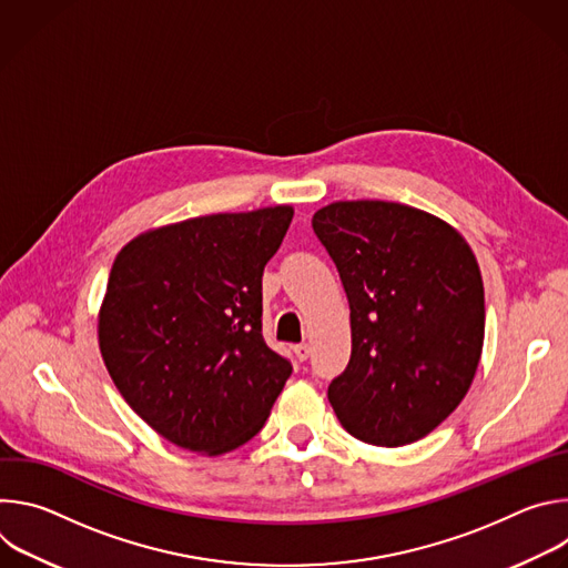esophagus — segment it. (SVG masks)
Masks as SVG:
<instances>
[{
  "label": "esophagus",
  "instance_id": "obj_1",
  "mask_svg": "<svg viewBox=\"0 0 568 568\" xmlns=\"http://www.w3.org/2000/svg\"><path fill=\"white\" fill-rule=\"evenodd\" d=\"M292 351H294V355H296L298 362H305V359L310 357V346H307V344H296Z\"/></svg>",
  "mask_w": 568,
  "mask_h": 568
}]
</instances>
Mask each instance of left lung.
<instances>
[{
    "instance_id": "left-lung-1",
    "label": "left lung",
    "mask_w": 568,
    "mask_h": 568,
    "mask_svg": "<svg viewBox=\"0 0 568 568\" xmlns=\"http://www.w3.org/2000/svg\"><path fill=\"white\" fill-rule=\"evenodd\" d=\"M312 229L337 265L353 351L328 399L348 434L402 447L471 386L485 335L478 263L445 220L397 202H333Z\"/></svg>"
}]
</instances>
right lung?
<instances>
[{
  "instance_id": "obj_1",
  "label": "right lung",
  "mask_w": 568,
  "mask_h": 568,
  "mask_svg": "<svg viewBox=\"0 0 568 568\" xmlns=\"http://www.w3.org/2000/svg\"><path fill=\"white\" fill-rule=\"evenodd\" d=\"M292 206L150 229L119 252L99 346L119 393L159 436L226 454L265 425L292 364L263 339V270Z\"/></svg>"
}]
</instances>
